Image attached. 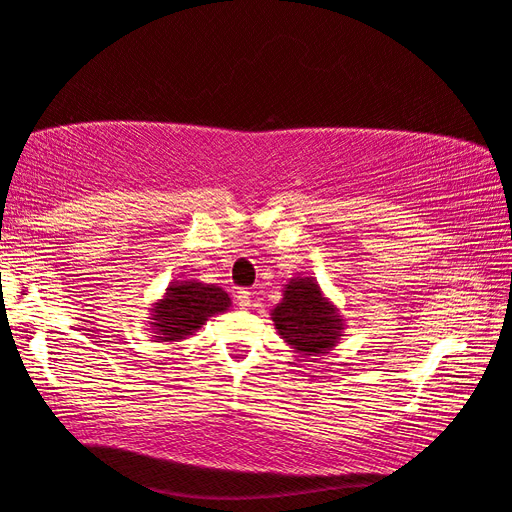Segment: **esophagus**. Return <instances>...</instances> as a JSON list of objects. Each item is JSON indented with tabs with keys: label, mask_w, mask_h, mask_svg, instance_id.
Wrapping results in <instances>:
<instances>
[{
	"label": "esophagus",
	"mask_w": 512,
	"mask_h": 512,
	"mask_svg": "<svg viewBox=\"0 0 512 512\" xmlns=\"http://www.w3.org/2000/svg\"><path fill=\"white\" fill-rule=\"evenodd\" d=\"M236 301H238L240 308H249L251 306V292L249 290H238Z\"/></svg>",
	"instance_id": "obj_1"
}]
</instances>
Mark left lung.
Instances as JSON below:
<instances>
[{
  "mask_svg": "<svg viewBox=\"0 0 512 512\" xmlns=\"http://www.w3.org/2000/svg\"><path fill=\"white\" fill-rule=\"evenodd\" d=\"M272 321L285 342L303 355L330 351L344 330L339 310L321 294L312 276L290 279L283 290V301L272 310Z\"/></svg>",
  "mask_w": 512,
  "mask_h": 512,
  "instance_id": "1",
  "label": "left lung"
}]
</instances>
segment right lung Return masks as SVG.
<instances>
[{
    "label": "right lung",
    "mask_w": 512,
    "mask_h": 512,
    "mask_svg": "<svg viewBox=\"0 0 512 512\" xmlns=\"http://www.w3.org/2000/svg\"><path fill=\"white\" fill-rule=\"evenodd\" d=\"M231 299L218 285L200 281H175L164 299L152 306L150 328L161 342H177L200 330L209 317L229 310Z\"/></svg>",
    "instance_id": "right-lung-1"
}]
</instances>
